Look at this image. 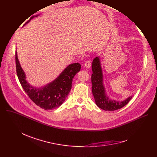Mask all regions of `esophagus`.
<instances>
[{
	"label": "esophagus",
	"instance_id": "1",
	"mask_svg": "<svg viewBox=\"0 0 157 157\" xmlns=\"http://www.w3.org/2000/svg\"><path fill=\"white\" fill-rule=\"evenodd\" d=\"M90 66H91V62H90V61H86L85 63V67L86 68V69H88L90 67Z\"/></svg>",
	"mask_w": 157,
	"mask_h": 157
}]
</instances>
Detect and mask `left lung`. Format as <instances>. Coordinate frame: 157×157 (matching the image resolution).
I'll list each match as a JSON object with an SVG mask.
<instances>
[{
	"label": "left lung",
	"instance_id": "1",
	"mask_svg": "<svg viewBox=\"0 0 157 157\" xmlns=\"http://www.w3.org/2000/svg\"><path fill=\"white\" fill-rule=\"evenodd\" d=\"M92 67L93 72L92 74V90L95 103L98 108L105 111H115L121 109L127 104L132 96L129 97L122 102L111 100L107 96L103 85V76L99 58L95 57L94 59Z\"/></svg>",
	"mask_w": 157,
	"mask_h": 157
}]
</instances>
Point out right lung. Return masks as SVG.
Returning a JSON list of instances; mask_svg holds the SVG:
<instances>
[{
  "label": "right lung",
  "instance_id": "obj_1",
  "mask_svg": "<svg viewBox=\"0 0 157 157\" xmlns=\"http://www.w3.org/2000/svg\"><path fill=\"white\" fill-rule=\"evenodd\" d=\"M37 16H33L25 25ZM15 60L16 74L25 92L37 105L45 110L55 109L62 104L71 90L72 79L81 69L79 63L71 64L52 83L43 88H36L31 86L26 81L25 74L21 67L16 52Z\"/></svg>",
  "mask_w": 157,
  "mask_h": 157
}]
</instances>
